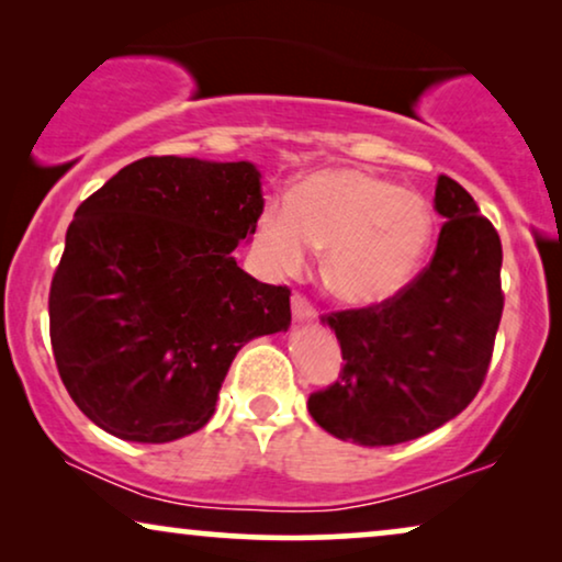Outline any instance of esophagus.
I'll return each mask as SVG.
<instances>
[{"label":"esophagus","mask_w":562,"mask_h":562,"mask_svg":"<svg viewBox=\"0 0 562 562\" xmlns=\"http://www.w3.org/2000/svg\"><path fill=\"white\" fill-rule=\"evenodd\" d=\"M291 314H294L296 322H314L317 319V310L304 294L291 296Z\"/></svg>","instance_id":"1"}]
</instances>
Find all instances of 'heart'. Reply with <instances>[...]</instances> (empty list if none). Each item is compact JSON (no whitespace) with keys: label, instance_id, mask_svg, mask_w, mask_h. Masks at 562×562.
<instances>
[{"label":"heart","instance_id":"heart-1","mask_svg":"<svg viewBox=\"0 0 562 562\" xmlns=\"http://www.w3.org/2000/svg\"><path fill=\"white\" fill-rule=\"evenodd\" d=\"M435 237L425 199L358 168H322L268 202L252 227V252L273 276H299L327 248L325 281L345 304L371 306L398 294Z\"/></svg>","mask_w":562,"mask_h":562}]
</instances>
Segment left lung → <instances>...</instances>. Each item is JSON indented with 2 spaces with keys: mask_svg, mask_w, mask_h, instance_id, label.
<instances>
[{
  "mask_svg": "<svg viewBox=\"0 0 562 562\" xmlns=\"http://www.w3.org/2000/svg\"><path fill=\"white\" fill-rule=\"evenodd\" d=\"M435 256L386 302L322 314L345 366L306 402L329 435L368 448L432 432L473 402L504 312L502 240L458 181L440 176Z\"/></svg>",
  "mask_w": 562,
  "mask_h": 562,
  "instance_id": "left-lung-1",
  "label": "left lung"
}]
</instances>
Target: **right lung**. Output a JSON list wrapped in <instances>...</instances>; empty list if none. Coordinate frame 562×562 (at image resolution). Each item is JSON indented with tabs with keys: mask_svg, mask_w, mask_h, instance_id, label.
Masks as SVG:
<instances>
[{
	"mask_svg": "<svg viewBox=\"0 0 562 562\" xmlns=\"http://www.w3.org/2000/svg\"><path fill=\"white\" fill-rule=\"evenodd\" d=\"M260 210L252 164L176 156L135 160L79 204L50 281V345L97 427L133 442L196 432L237 350L289 327V286L233 258Z\"/></svg>",
	"mask_w": 562,
	"mask_h": 562,
	"instance_id": "1",
	"label": "right lung"
}]
</instances>
